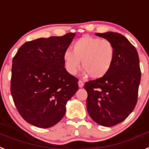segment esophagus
<instances>
[{"instance_id":"1","label":"esophagus","mask_w":149,"mask_h":149,"mask_svg":"<svg viewBox=\"0 0 149 149\" xmlns=\"http://www.w3.org/2000/svg\"><path fill=\"white\" fill-rule=\"evenodd\" d=\"M78 86H79V87H84V82L82 81H81L80 80L79 81H78Z\"/></svg>"}]
</instances>
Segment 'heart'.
Instances as JSON below:
<instances>
[{
    "instance_id": "1",
    "label": "heart",
    "mask_w": 149,
    "mask_h": 149,
    "mask_svg": "<svg viewBox=\"0 0 149 149\" xmlns=\"http://www.w3.org/2000/svg\"><path fill=\"white\" fill-rule=\"evenodd\" d=\"M73 52L66 50L63 55L65 69L75 74L81 67L83 73L93 79L105 77L111 69L114 59V48L105 39L84 35L73 44Z\"/></svg>"
}]
</instances>
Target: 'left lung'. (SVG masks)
I'll use <instances>...</instances> for the list:
<instances>
[{"mask_svg": "<svg viewBox=\"0 0 149 149\" xmlns=\"http://www.w3.org/2000/svg\"><path fill=\"white\" fill-rule=\"evenodd\" d=\"M96 35L113 44L114 59L105 77L85 83L87 109L98 124L112 127L124 121L136 105L141 80L139 59L135 47L124 35L112 31Z\"/></svg>", "mask_w": 149, "mask_h": 149, "instance_id": "obj_1", "label": "left lung"}]
</instances>
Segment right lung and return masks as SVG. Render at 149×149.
Masks as SVG:
<instances>
[{
  "instance_id": "add662e5",
  "label": "right lung",
  "mask_w": 149,
  "mask_h": 149,
  "mask_svg": "<svg viewBox=\"0 0 149 149\" xmlns=\"http://www.w3.org/2000/svg\"><path fill=\"white\" fill-rule=\"evenodd\" d=\"M74 33L38 38L22 45L13 59L10 91L24 120L40 128L62 120L78 79L65 68L63 55Z\"/></svg>"
}]
</instances>
